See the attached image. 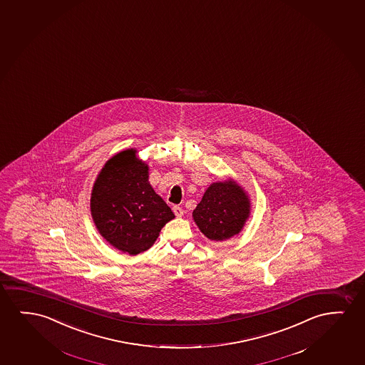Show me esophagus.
Wrapping results in <instances>:
<instances>
[{
  "instance_id": "1",
  "label": "esophagus",
  "mask_w": 365,
  "mask_h": 365,
  "mask_svg": "<svg viewBox=\"0 0 365 365\" xmlns=\"http://www.w3.org/2000/svg\"><path fill=\"white\" fill-rule=\"evenodd\" d=\"M173 212H175V217H182L183 213H185V210H183V208L180 207V205H175V207H173Z\"/></svg>"
}]
</instances>
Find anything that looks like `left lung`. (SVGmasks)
Returning <instances> with one entry per match:
<instances>
[{
    "mask_svg": "<svg viewBox=\"0 0 365 365\" xmlns=\"http://www.w3.org/2000/svg\"><path fill=\"white\" fill-rule=\"evenodd\" d=\"M250 213V200L233 180L217 182L207 188L193 210V220L210 240H230L243 230Z\"/></svg>",
    "mask_w": 365,
    "mask_h": 365,
    "instance_id": "obj_1",
    "label": "left lung"
}]
</instances>
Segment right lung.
I'll return each instance as SVG.
<instances>
[{"label":"right lung","instance_id":"1","mask_svg":"<svg viewBox=\"0 0 365 365\" xmlns=\"http://www.w3.org/2000/svg\"><path fill=\"white\" fill-rule=\"evenodd\" d=\"M91 215L101 235L130 255L150 250L165 223L175 218L150 185L148 165L133 148L103 165L91 195Z\"/></svg>","mask_w":365,"mask_h":365}]
</instances>
